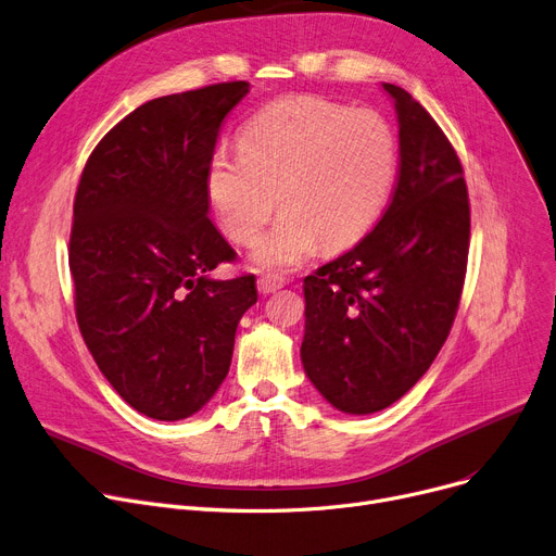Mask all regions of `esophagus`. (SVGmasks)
Returning a JSON list of instances; mask_svg holds the SVG:
<instances>
[{"instance_id":"obj_1","label":"esophagus","mask_w":556,"mask_h":556,"mask_svg":"<svg viewBox=\"0 0 556 556\" xmlns=\"http://www.w3.org/2000/svg\"><path fill=\"white\" fill-rule=\"evenodd\" d=\"M282 285H285V278L278 276V274H265V276L257 278V289H260V293H274V291H278Z\"/></svg>"}]
</instances>
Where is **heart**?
Segmentation results:
<instances>
[{"mask_svg": "<svg viewBox=\"0 0 556 556\" xmlns=\"http://www.w3.org/2000/svg\"><path fill=\"white\" fill-rule=\"evenodd\" d=\"M397 173L393 127L372 110L318 96H291L257 112L242 129L240 152L217 150L206 194L222 231L251 244L260 269H289L318 244L343 249L362 240L383 213Z\"/></svg>", "mask_w": 556, "mask_h": 556, "instance_id": "heart-1", "label": "heart"}]
</instances>
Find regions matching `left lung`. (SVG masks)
Here are the masks:
<instances>
[{
  "mask_svg": "<svg viewBox=\"0 0 556 556\" xmlns=\"http://www.w3.org/2000/svg\"><path fill=\"white\" fill-rule=\"evenodd\" d=\"M400 121V173L372 231L305 278L301 358L334 408L381 410L429 370L458 314L469 194L451 141L415 98L383 83Z\"/></svg>",
  "mask_w": 556,
  "mask_h": 556,
  "instance_id": "left-lung-1",
  "label": "left lung"
}]
</instances>
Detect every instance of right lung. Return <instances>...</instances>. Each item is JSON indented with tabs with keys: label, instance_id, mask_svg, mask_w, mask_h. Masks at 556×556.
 <instances>
[{
	"label": "right lung",
	"instance_id": "add662e5",
	"mask_svg": "<svg viewBox=\"0 0 556 556\" xmlns=\"http://www.w3.org/2000/svg\"><path fill=\"white\" fill-rule=\"evenodd\" d=\"M249 83L161 96L89 154L74 200L70 269L80 334L116 393L163 421L198 413L231 366L255 276L213 280L231 249L208 219L206 170Z\"/></svg>",
	"mask_w": 556,
	"mask_h": 556
}]
</instances>
